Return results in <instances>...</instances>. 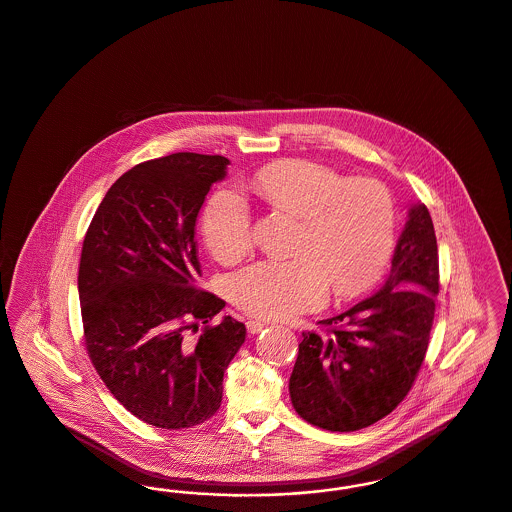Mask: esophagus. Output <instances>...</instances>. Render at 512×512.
<instances>
[{
  "label": "esophagus",
  "instance_id": "obj_1",
  "mask_svg": "<svg viewBox=\"0 0 512 512\" xmlns=\"http://www.w3.org/2000/svg\"><path fill=\"white\" fill-rule=\"evenodd\" d=\"M245 326H247V332L249 334H259L263 328H267L268 322L267 320H257V318H249L247 322H245Z\"/></svg>",
  "mask_w": 512,
  "mask_h": 512
}]
</instances>
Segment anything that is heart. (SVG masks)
Instances as JSON below:
<instances>
[{
    "label": "heart",
    "mask_w": 512,
    "mask_h": 512,
    "mask_svg": "<svg viewBox=\"0 0 512 512\" xmlns=\"http://www.w3.org/2000/svg\"><path fill=\"white\" fill-rule=\"evenodd\" d=\"M249 188L270 209L299 217L293 257H268L236 270L228 295L259 318H292L326 303L330 286L351 295L384 268L395 236V207L374 178H347L315 161L268 165ZM203 242L220 263H234L253 247V217L244 195L220 188L201 217Z\"/></svg>",
    "instance_id": "b5f03b06"
}]
</instances>
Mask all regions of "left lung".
I'll return each instance as SVG.
<instances>
[{"mask_svg": "<svg viewBox=\"0 0 512 512\" xmlns=\"http://www.w3.org/2000/svg\"><path fill=\"white\" fill-rule=\"evenodd\" d=\"M439 293L434 222L411 207L380 292L303 332L290 378L293 409L330 432H357L407 397L428 351Z\"/></svg>", "mask_w": 512, "mask_h": 512, "instance_id": "obj_1", "label": "left lung"}]
</instances>
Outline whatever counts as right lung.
Instances as JSON below:
<instances>
[{
  "instance_id": "add662e5",
  "label": "right lung",
  "mask_w": 512,
  "mask_h": 512,
  "mask_svg": "<svg viewBox=\"0 0 512 512\" xmlns=\"http://www.w3.org/2000/svg\"><path fill=\"white\" fill-rule=\"evenodd\" d=\"M220 155L144 161L109 188L84 236L78 295L84 345L126 411L180 430L219 411L222 376L245 341L215 293L197 288L195 224Z\"/></svg>"
}]
</instances>
